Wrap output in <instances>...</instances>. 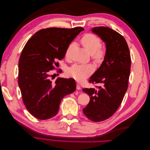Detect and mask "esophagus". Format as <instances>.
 I'll list each match as a JSON object with an SVG mask.
<instances>
[{"label":"esophagus","instance_id":"obj_1","mask_svg":"<svg viewBox=\"0 0 150 150\" xmlns=\"http://www.w3.org/2000/svg\"><path fill=\"white\" fill-rule=\"evenodd\" d=\"M76 89H78V90H81V86H80V85L79 84H77V85H76Z\"/></svg>","mask_w":150,"mask_h":150}]
</instances>
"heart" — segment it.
I'll list each match as a JSON object with an SVG mask.
<instances>
[{
	"label": "heart",
	"instance_id": "1",
	"mask_svg": "<svg viewBox=\"0 0 150 150\" xmlns=\"http://www.w3.org/2000/svg\"><path fill=\"white\" fill-rule=\"evenodd\" d=\"M81 43L89 54H92V58L98 62H101L105 56V50L100 47L101 39L93 34H86L81 39ZM72 47L69 45L66 52V56L68 57ZM94 67L91 64H75L68 69L67 73L72 78L78 81H82L86 77L93 73Z\"/></svg>",
	"mask_w": 150,
	"mask_h": 150
}]
</instances>
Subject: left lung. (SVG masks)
Listing matches in <instances>:
<instances>
[{
    "label": "left lung",
    "mask_w": 150,
    "mask_h": 150,
    "mask_svg": "<svg viewBox=\"0 0 150 150\" xmlns=\"http://www.w3.org/2000/svg\"><path fill=\"white\" fill-rule=\"evenodd\" d=\"M91 30L106 43V51L102 64L89 80L100 86L83 89L90 97L83 111L89 120L99 122L111 117L121 104L128 89L131 56L126 40L116 31L103 26Z\"/></svg>",
    "instance_id": "1"
}]
</instances>
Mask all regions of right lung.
Here are the masks:
<instances>
[{
  "mask_svg": "<svg viewBox=\"0 0 150 150\" xmlns=\"http://www.w3.org/2000/svg\"><path fill=\"white\" fill-rule=\"evenodd\" d=\"M81 27L50 28L35 33L22 50L19 61L18 84L27 110L34 117L45 120L55 116L62 99L73 93L76 81L58 78L51 80V71L64 57L69 45Z\"/></svg>",
  "mask_w": 150,
  "mask_h": 150,
  "instance_id": "obj_1",
  "label": "right lung"
}]
</instances>
